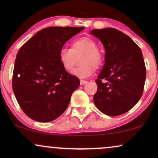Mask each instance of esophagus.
Returning a JSON list of instances; mask_svg holds the SVG:
<instances>
[{
	"label": "esophagus",
	"mask_w": 158,
	"mask_h": 158,
	"mask_svg": "<svg viewBox=\"0 0 158 158\" xmlns=\"http://www.w3.org/2000/svg\"><path fill=\"white\" fill-rule=\"evenodd\" d=\"M80 83H81V85H85V83H87V81H85V80H81V81H80Z\"/></svg>",
	"instance_id": "esophagus-1"
}]
</instances>
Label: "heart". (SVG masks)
Returning a JSON list of instances; mask_svg holds the SVG:
<instances>
[{
    "mask_svg": "<svg viewBox=\"0 0 158 158\" xmlns=\"http://www.w3.org/2000/svg\"><path fill=\"white\" fill-rule=\"evenodd\" d=\"M80 58L81 65L75 68L73 75L81 78L87 77L94 73L95 69L101 67L103 56L98 49V45L94 39L83 36L73 41L70 48L63 47L59 52V60L64 70L70 72L74 68L75 57Z\"/></svg>",
    "mask_w": 158,
    "mask_h": 158,
    "instance_id": "b5f03b06",
    "label": "heart"
}]
</instances>
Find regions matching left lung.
Segmentation results:
<instances>
[{"mask_svg": "<svg viewBox=\"0 0 158 158\" xmlns=\"http://www.w3.org/2000/svg\"><path fill=\"white\" fill-rule=\"evenodd\" d=\"M90 34L105 47V64L96 80L94 96L96 107L108 116H116L129 111L142 96L146 68L139 46L114 28L94 29Z\"/></svg>", "mask_w": 158, "mask_h": 158, "instance_id": "left-lung-1", "label": "left lung"}]
</instances>
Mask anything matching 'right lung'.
Wrapping results in <instances>:
<instances>
[{"label": "right lung", "instance_id": "add662e5", "mask_svg": "<svg viewBox=\"0 0 158 158\" xmlns=\"http://www.w3.org/2000/svg\"><path fill=\"white\" fill-rule=\"evenodd\" d=\"M84 27L44 28L27 41L16 55L12 87L19 106L32 119L48 122L65 111L80 80L60 64L64 44Z\"/></svg>", "mask_w": 158, "mask_h": 158}]
</instances>
